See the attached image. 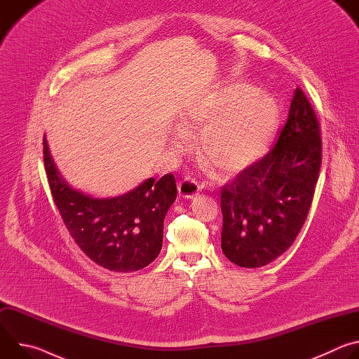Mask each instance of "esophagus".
I'll list each match as a JSON object with an SVG mask.
<instances>
[{
	"mask_svg": "<svg viewBox=\"0 0 359 359\" xmlns=\"http://www.w3.org/2000/svg\"><path fill=\"white\" fill-rule=\"evenodd\" d=\"M177 190H179V194H180L182 197L191 198V197H194V196L198 193L200 186H198L197 180L190 179V177H186V179H183L182 182H179Z\"/></svg>",
	"mask_w": 359,
	"mask_h": 359,
	"instance_id": "obj_1",
	"label": "esophagus"
}]
</instances>
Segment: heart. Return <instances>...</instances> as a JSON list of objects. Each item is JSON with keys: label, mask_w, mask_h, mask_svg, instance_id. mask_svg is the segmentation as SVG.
<instances>
[{"label": "heart", "mask_w": 359, "mask_h": 359, "mask_svg": "<svg viewBox=\"0 0 359 359\" xmlns=\"http://www.w3.org/2000/svg\"><path fill=\"white\" fill-rule=\"evenodd\" d=\"M278 123L280 108L270 93L233 81L184 112L180 121L183 130L173 133L172 144L177 151L186 150L190 144L187 133L201 128V156L219 172L230 175L264 155Z\"/></svg>", "instance_id": "1"}]
</instances>
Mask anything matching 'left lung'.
<instances>
[{
  "label": "left lung",
  "instance_id": "left-lung-1",
  "mask_svg": "<svg viewBox=\"0 0 359 359\" xmlns=\"http://www.w3.org/2000/svg\"><path fill=\"white\" fill-rule=\"evenodd\" d=\"M320 122L297 86L277 143L222 189V248L245 269L285 252L309 216L321 168Z\"/></svg>",
  "mask_w": 359,
  "mask_h": 359
}]
</instances>
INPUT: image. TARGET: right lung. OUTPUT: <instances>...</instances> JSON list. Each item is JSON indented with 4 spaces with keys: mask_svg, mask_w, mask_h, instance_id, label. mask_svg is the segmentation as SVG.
<instances>
[{
    "mask_svg": "<svg viewBox=\"0 0 359 359\" xmlns=\"http://www.w3.org/2000/svg\"><path fill=\"white\" fill-rule=\"evenodd\" d=\"M43 165L61 217L79 248L97 266L116 273L142 270L163 243V222L177 196L175 176L150 177L111 198L72 189L61 176L43 137Z\"/></svg>",
    "mask_w": 359,
    "mask_h": 359,
    "instance_id": "right-lung-1",
    "label": "right lung"
}]
</instances>
